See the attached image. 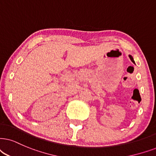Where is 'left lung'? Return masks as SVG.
<instances>
[{"mask_svg":"<svg viewBox=\"0 0 156 156\" xmlns=\"http://www.w3.org/2000/svg\"><path fill=\"white\" fill-rule=\"evenodd\" d=\"M129 58H130V60H131L132 62H135V61H134L133 58V57H132L131 55H129Z\"/></svg>","mask_w":156,"mask_h":156,"instance_id":"obj_1","label":"left lung"}]
</instances>
